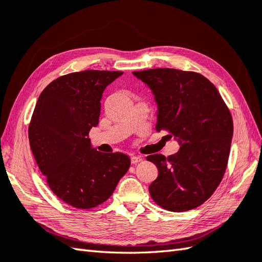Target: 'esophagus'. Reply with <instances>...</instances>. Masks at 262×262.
Segmentation results:
<instances>
[{"label": "esophagus", "mask_w": 262, "mask_h": 262, "mask_svg": "<svg viewBox=\"0 0 262 262\" xmlns=\"http://www.w3.org/2000/svg\"><path fill=\"white\" fill-rule=\"evenodd\" d=\"M142 160H143V159L141 157H137V156H132V158H130V161H132L133 165H136V163L141 162Z\"/></svg>", "instance_id": "1"}]
</instances>
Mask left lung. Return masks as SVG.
Instances as JSON below:
<instances>
[{"label": "left lung", "instance_id": "1", "mask_svg": "<svg viewBox=\"0 0 262 262\" xmlns=\"http://www.w3.org/2000/svg\"><path fill=\"white\" fill-rule=\"evenodd\" d=\"M155 95L156 130L178 142L175 155H151L158 167L150 186L158 206L173 212L198 208L212 195L226 170L233 119L211 81L193 71L157 68L133 73Z\"/></svg>", "mask_w": 262, "mask_h": 262}]
</instances>
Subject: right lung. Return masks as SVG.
I'll use <instances>...</instances> for the list:
<instances>
[{"label": "right lung", "instance_id": "1", "mask_svg": "<svg viewBox=\"0 0 262 262\" xmlns=\"http://www.w3.org/2000/svg\"><path fill=\"white\" fill-rule=\"evenodd\" d=\"M124 73L85 70L45 87L28 128L36 163L56 196L77 209L103 203L130 166L125 153H102L89 133L99 124L105 87Z\"/></svg>", "mask_w": 262, "mask_h": 262}]
</instances>
